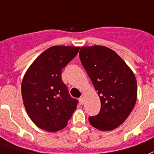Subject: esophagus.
Returning <instances> with one entry per match:
<instances>
[{
  "instance_id": "34e87169",
  "label": "esophagus",
  "mask_w": 154,
  "mask_h": 154,
  "mask_svg": "<svg viewBox=\"0 0 154 154\" xmlns=\"http://www.w3.org/2000/svg\"><path fill=\"white\" fill-rule=\"evenodd\" d=\"M84 100H85V97H84V96H81V98H80V101L81 102V103H84Z\"/></svg>"
}]
</instances>
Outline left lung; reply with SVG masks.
<instances>
[{"label": "left lung", "mask_w": 154, "mask_h": 154, "mask_svg": "<svg viewBox=\"0 0 154 154\" xmlns=\"http://www.w3.org/2000/svg\"><path fill=\"white\" fill-rule=\"evenodd\" d=\"M80 59L100 100V112L89 122L100 131H112L123 123L137 100V81L131 69L112 49L82 47Z\"/></svg>", "instance_id": "left-lung-1"}]
</instances>
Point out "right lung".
Wrapping results in <instances>:
<instances>
[{
    "mask_svg": "<svg viewBox=\"0 0 154 154\" xmlns=\"http://www.w3.org/2000/svg\"><path fill=\"white\" fill-rule=\"evenodd\" d=\"M79 47L54 46L36 57L21 84L23 105L32 122L41 129L56 132L63 129L77 100L71 98L62 80V70L77 55Z\"/></svg>",
    "mask_w": 154,
    "mask_h": 154,
    "instance_id": "1",
    "label": "right lung"
}]
</instances>
